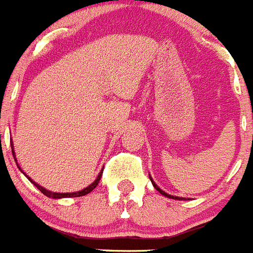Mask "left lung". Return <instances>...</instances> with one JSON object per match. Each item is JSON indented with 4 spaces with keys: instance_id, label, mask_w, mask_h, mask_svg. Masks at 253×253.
Listing matches in <instances>:
<instances>
[{
    "instance_id": "8db88e82",
    "label": "left lung",
    "mask_w": 253,
    "mask_h": 253,
    "mask_svg": "<svg viewBox=\"0 0 253 253\" xmlns=\"http://www.w3.org/2000/svg\"><path fill=\"white\" fill-rule=\"evenodd\" d=\"M149 177H150V180H151V184H153V186L155 187V189H156V191H159V192H160L161 195H164L165 197H168V199H172V200H181V201H182V200H186V197H179V196H174V195H169V194H167V192H165V191H163V190H161L160 187H159L158 185H156L155 182H154V180L151 179V176H150V175H149Z\"/></svg>"
}]
</instances>
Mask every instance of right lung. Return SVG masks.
<instances>
[{
	"label": "right lung",
	"mask_w": 253,
	"mask_h": 253,
	"mask_svg": "<svg viewBox=\"0 0 253 253\" xmlns=\"http://www.w3.org/2000/svg\"><path fill=\"white\" fill-rule=\"evenodd\" d=\"M11 148H12V154H13L14 161H16V163H17L16 154H14L13 143H12V140H11ZM17 167H18V169L21 170V172H23L22 169H21V168H20V165L17 164ZM23 174H25V172H23ZM102 174H103V170H100V172H99V174H98L97 179H95L94 181L92 182V184L89 185V186H86L85 189L81 190V191H76V192H52V191H49V190H47V189H44V187H42V186H41V185H38L37 182L33 181V180L31 179L30 176H27V175H26V174H25V176L27 177V179L30 180V181L32 182V184L35 185V186L37 187V189L40 190L41 192H43V194H44L47 197H52V199H63V197H78V196H84V195H86V194H89V192H90V191H93V190H94L95 187H97V185L99 184V180H100V177H102Z\"/></svg>",
	"instance_id": "right-lung-1"
}]
</instances>
